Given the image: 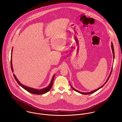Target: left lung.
Wrapping results in <instances>:
<instances>
[{
  "label": "left lung",
  "instance_id": "1",
  "mask_svg": "<svg viewBox=\"0 0 122 122\" xmlns=\"http://www.w3.org/2000/svg\"><path fill=\"white\" fill-rule=\"evenodd\" d=\"M111 48H112V52H113V59H114V58H115V53H114V46H113V43H111ZM114 60H113V61H114ZM112 69H113V67H112V70H111V72H110V74H109V76H108V78H107V80H106V81L105 82L104 84L102 86H101V87H100L99 88H98V89H95V90H93V91H91V92H80V91H78V90H77L75 89V88H74L71 85V84H70V86H71V88L73 89V90H74V91H76V92H79V93H81V94H85V95L86 94V95H87V94H92V93H94V92H96V91H98V90H99V89H100L101 88H102V87H103V86H104L105 84H106V83L107 82L108 80L109 79V77H110V75H111V72H112Z\"/></svg>",
  "mask_w": 122,
  "mask_h": 122
}]
</instances>
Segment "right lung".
I'll return each mask as SVG.
<instances>
[{
  "label": "right lung",
  "mask_w": 122,
  "mask_h": 122,
  "mask_svg": "<svg viewBox=\"0 0 122 122\" xmlns=\"http://www.w3.org/2000/svg\"><path fill=\"white\" fill-rule=\"evenodd\" d=\"M13 48H12V52H11V69L12 71L13 72H14V70L13 68V65H12V52H13ZM14 76L15 78V79L16 80V81H17L18 84L21 86L24 89H25V90H26L27 91H28V92L32 93V94H36V95H40V94H43L44 93H46V92H49L51 88L52 87V84H53V79L55 76V74L53 75V77H52L51 82L50 83V84H49V85L45 88L43 89H36V88H31V87H29V86H26L23 85V84H22L18 79L16 77V76H15V74H14Z\"/></svg>",
  "instance_id": "obj_1"
}]
</instances>
